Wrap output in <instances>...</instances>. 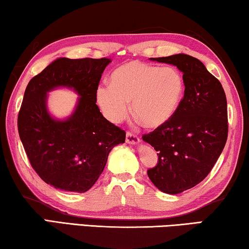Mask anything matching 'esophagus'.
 Listing matches in <instances>:
<instances>
[{
    "instance_id": "esophagus-1",
    "label": "esophagus",
    "mask_w": 249,
    "mask_h": 249,
    "mask_svg": "<svg viewBox=\"0 0 249 249\" xmlns=\"http://www.w3.org/2000/svg\"><path fill=\"white\" fill-rule=\"evenodd\" d=\"M140 142V137L133 132H126V143L137 144Z\"/></svg>"
}]
</instances>
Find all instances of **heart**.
<instances>
[{
	"label": "heart",
	"mask_w": 249,
	"mask_h": 249,
	"mask_svg": "<svg viewBox=\"0 0 249 249\" xmlns=\"http://www.w3.org/2000/svg\"><path fill=\"white\" fill-rule=\"evenodd\" d=\"M184 92V78L174 67H158L134 60L117 67L109 85H101L96 101L113 123L123 121L128 102L134 116L146 127L165 124L179 107Z\"/></svg>",
	"instance_id": "obj_1"
}]
</instances>
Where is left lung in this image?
<instances>
[{
	"instance_id": "obj_1",
	"label": "left lung",
	"mask_w": 249,
	"mask_h": 249,
	"mask_svg": "<svg viewBox=\"0 0 249 249\" xmlns=\"http://www.w3.org/2000/svg\"><path fill=\"white\" fill-rule=\"evenodd\" d=\"M151 60L183 72L184 95L177 112L142 136L159 155L148 178L159 190L177 195L201 182L220 157L228 136L227 99L220 81L199 59L179 53Z\"/></svg>"
}]
</instances>
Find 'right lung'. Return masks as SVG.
I'll use <instances>...</instances> for the list:
<instances>
[{
	"label": "right lung",
	"instance_id": "add662e5",
	"mask_svg": "<svg viewBox=\"0 0 249 249\" xmlns=\"http://www.w3.org/2000/svg\"><path fill=\"white\" fill-rule=\"evenodd\" d=\"M108 58H59L29 81L18 116V129L30 164L55 189L86 192L101 176L112 148L125 142V131L107 121L96 105ZM73 88L81 96L68 120L57 121L46 110V92Z\"/></svg>",
	"mask_w": 249,
	"mask_h": 249
}]
</instances>
